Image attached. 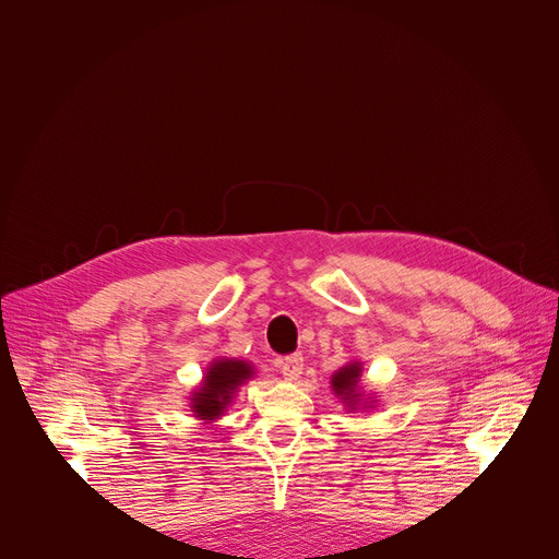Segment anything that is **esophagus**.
<instances>
[{
  "label": "esophagus",
  "instance_id": "34e87169",
  "mask_svg": "<svg viewBox=\"0 0 559 559\" xmlns=\"http://www.w3.org/2000/svg\"><path fill=\"white\" fill-rule=\"evenodd\" d=\"M304 371V356L301 354H292L281 358V373L285 376V380H297Z\"/></svg>",
  "mask_w": 559,
  "mask_h": 559
}]
</instances>
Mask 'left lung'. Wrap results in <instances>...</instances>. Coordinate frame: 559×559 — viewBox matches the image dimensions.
Segmentation results:
<instances>
[{
	"label": "left lung",
	"mask_w": 559,
	"mask_h": 559,
	"mask_svg": "<svg viewBox=\"0 0 559 559\" xmlns=\"http://www.w3.org/2000/svg\"><path fill=\"white\" fill-rule=\"evenodd\" d=\"M358 378H360V365L354 362V365H348V367H342V369L333 376V380H331L335 394L344 396L346 403L358 401V394H356Z\"/></svg>",
	"instance_id": "8db88e82"
}]
</instances>
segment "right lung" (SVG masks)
<instances>
[{
	"mask_svg": "<svg viewBox=\"0 0 559 559\" xmlns=\"http://www.w3.org/2000/svg\"><path fill=\"white\" fill-rule=\"evenodd\" d=\"M247 378H251V367L242 360H217L205 373L203 385L192 399V413L199 419H217L233 392L238 390Z\"/></svg>",
	"mask_w": 559,
	"mask_h": 559,
	"instance_id": "1",
	"label": "right lung"
}]
</instances>
